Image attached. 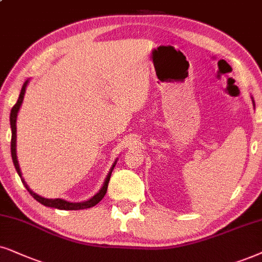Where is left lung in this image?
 <instances>
[{
    "label": "left lung",
    "instance_id": "1",
    "mask_svg": "<svg viewBox=\"0 0 262 262\" xmlns=\"http://www.w3.org/2000/svg\"><path fill=\"white\" fill-rule=\"evenodd\" d=\"M253 102H254V101H253Z\"/></svg>",
    "mask_w": 262,
    "mask_h": 262
}]
</instances>
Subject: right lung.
I'll return each mask as SVG.
<instances>
[{"mask_svg": "<svg viewBox=\"0 0 262 262\" xmlns=\"http://www.w3.org/2000/svg\"><path fill=\"white\" fill-rule=\"evenodd\" d=\"M29 81H25V83L23 84L21 87V92L20 94H19V98H18V101L15 102L14 106L12 107L11 110V128H12V140H11V154H12V160H13V163H14V167L16 171H18L19 177L21 179V183L24 184V186L26 187V190L30 192V194H31L32 197L35 198L36 201L39 202V203L46 205V207H51V208H57V209H62V210H79V209H85V208H91V207H94L95 204H98L99 202H100L102 198H104L105 193H106L107 191V185H108V181H110V178H111V173L112 170H114V167L116 164L112 165V168L108 171L106 179H105V183L102 185V187L100 188V191L98 192L95 196H93L91 200L85 201V202H81V203H71V202H68V201H64V200H60V198H57V200H49V198H43L41 196H38L37 193H35V192H32L30 190L28 185H26L25 180L23 179L21 177V171H20V168H19V163H18V158H16V116H18V111L19 108H20L21 104H23V99H24V94H25V89H26V85H28Z\"/></svg>", "mask_w": 262, "mask_h": 262, "instance_id": "obj_1", "label": "right lung"}]
</instances>
